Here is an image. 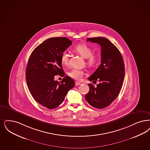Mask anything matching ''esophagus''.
I'll return each instance as SVG.
<instances>
[{"label":"esophagus","mask_w":150,"mask_h":150,"mask_svg":"<svg viewBox=\"0 0 150 150\" xmlns=\"http://www.w3.org/2000/svg\"><path fill=\"white\" fill-rule=\"evenodd\" d=\"M81 83H79V82H78V81H76L75 82V85L76 86H78V85H80Z\"/></svg>","instance_id":"esophagus-1"}]
</instances>
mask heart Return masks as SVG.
<instances>
[{"mask_svg": "<svg viewBox=\"0 0 150 150\" xmlns=\"http://www.w3.org/2000/svg\"><path fill=\"white\" fill-rule=\"evenodd\" d=\"M74 51L76 54H80L85 59L86 65L89 67L96 66L99 60V57L96 54H93V50L87 45L81 43L76 45ZM61 62L62 65H67L69 64V54L66 51H64L61 55ZM84 72L83 70L78 68H74L70 71L68 75L70 78L75 80L81 79L84 75Z\"/></svg>", "mask_w": 150, "mask_h": 150, "instance_id": "1", "label": "heart"}]
</instances>
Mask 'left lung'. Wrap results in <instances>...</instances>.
<instances>
[{"label": "left lung", "instance_id": "8db88e82", "mask_svg": "<svg viewBox=\"0 0 150 150\" xmlns=\"http://www.w3.org/2000/svg\"><path fill=\"white\" fill-rule=\"evenodd\" d=\"M87 41L101 46V64L88 80L99 81L95 88L89 84V91L85 100L92 107L103 109L109 106L118 96L125 78V64L120 51L109 40L104 37L88 38Z\"/></svg>", "mask_w": 150, "mask_h": 150}]
</instances>
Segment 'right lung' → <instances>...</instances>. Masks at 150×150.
<instances>
[{
  "label": "right lung",
  "instance_id": "obj_1",
  "mask_svg": "<svg viewBox=\"0 0 150 150\" xmlns=\"http://www.w3.org/2000/svg\"><path fill=\"white\" fill-rule=\"evenodd\" d=\"M71 42L62 37L48 38L32 51L28 59L25 77L30 94L39 104L50 109L62 104L75 86L74 80L68 76L60 83L54 80L55 75H65L61 55Z\"/></svg>",
  "mask_w": 150,
  "mask_h": 150
}]
</instances>
